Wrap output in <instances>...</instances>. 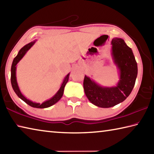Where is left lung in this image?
<instances>
[{
  "label": "left lung",
  "mask_w": 154,
  "mask_h": 154,
  "mask_svg": "<svg viewBox=\"0 0 154 154\" xmlns=\"http://www.w3.org/2000/svg\"><path fill=\"white\" fill-rule=\"evenodd\" d=\"M112 56L119 72L116 86L103 87L85 75L83 88L91 103L100 108H110L127 99L132 91L137 76V64L133 52L124 40L114 38L111 42Z\"/></svg>",
  "instance_id": "8db88e82"
}]
</instances>
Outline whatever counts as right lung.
Returning <instances> with one entry per match:
<instances>
[{
    "mask_svg": "<svg viewBox=\"0 0 154 154\" xmlns=\"http://www.w3.org/2000/svg\"><path fill=\"white\" fill-rule=\"evenodd\" d=\"M35 41L36 40H33V42H31L30 43L26 44V46H24L23 48L19 50L17 55L16 56V57L15 58H14L12 63V66H11V85H12V88L13 89L14 91L15 92V94L17 95V96L19 97V98L21 99L23 101H24L26 104H27L33 108H48L52 105H54V104H56V103L59 101L61 97H62L64 93V89H65V87L66 84V83H67L69 81L70 73H68L66 75L65 79H64L63 82L62 83V84L60 85V89H58V91L56 93L54 96L52 97L50 99L46 100V101L44 102L43 103H42V104H40V103L33 102L32 101H31V100L27 99L26 97L22 94L18 86V83H17V77H16V69H17V63L21 60V58L24 57V55L26 54V52L31 48V47L35 44Z\"/></svg>",
    "mask_w": 154,
    "mask_h": 154,
    "instance_id": "add662e5",
    "label": "right lung"
}]
</instances>
